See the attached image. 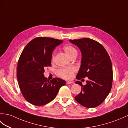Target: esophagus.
Returning a JSON list of instances; mask_svg holds the SVG:
<instances>
[{
	"instance_id": "34e87169",
	"label": "esophagus",
	"mask_w": 128,
	"mask_h": 128,
	"mask_svg": "<svg viewBox=\"0 0 128 128\" xmlns=\"http://www.w3.org/2000/svg\"><path fill=\"white\" fill-rule=\"evenodd\" d=\"M74 82L72 81H66V84H73Z\"/></svg>"
}]
</instances>
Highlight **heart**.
<instances>
[{"label":"heart","mask_w":128,"mask_h":128,"mask_svg":"<svg viewBox=\"0 0 128 128\" xmlns=\"http://www.w3.org/2000/svg\"><path fill=\"white\" fill-rule=\"evenodd\" d=\"M63 50L66 53V55L70 58L72 56L77 54V51L74 47L71 45H66L63 47ZM54 55L52 56V61L54 62ZM76 71V68L74 66H69V67H64L58 70L57 74V75L60 78L69 80L71 79L73 77L74 74Z\"/></svg>","instance_id":"b5f03b06"}]
</instances>
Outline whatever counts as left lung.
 <instances>
[{"mask_svg":"<svg viewBox=\"0 0 128 128\" xmlns=\"http://www.w3.org/2000/svg\"><path fill=\"white\" fill-rule=\"evenodd\" d=\"M69 41L78 47L82 54L81 65L76 78L87 77L89 79L86 85L79 81L75 82L81 86L82 90L75 99L86 108H96L103 102L111 90L113 71L111 59L105 48L96 41L89 38Z\"/></svg>","mask_w":128,"mask_h":128,"instance_id":"obj_1","label":"left lung"}]
</instances>
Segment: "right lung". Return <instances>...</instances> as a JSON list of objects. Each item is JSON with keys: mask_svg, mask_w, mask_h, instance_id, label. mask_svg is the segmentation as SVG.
Listing matches in <instances>:
<instances>
[{"mask_svg": "<svg viewBox=\"0 0 128 128\" xmlns=\"http://www.w3.org/2000/svg\"><path fill=\"white\" fill-rule=\"evenodd\" d=\"M63 42L51 38L38 37L23 49L18 62L17 78L24 99L35 106L47 104L54 99L59 89L66 84L64 80H47L44 72L51 66L53 50Z\"/></svg>", "mask_w": 128, "mask_h": 128, "instance_id": "1", "label": "right lung"}]
</instances>
